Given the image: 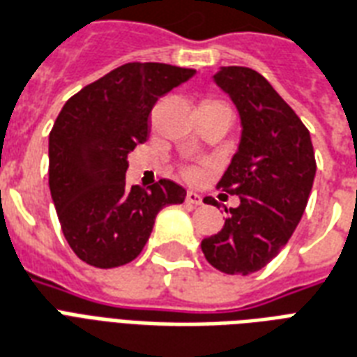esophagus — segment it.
Returning a JSON list of instances; mask_svg holds the SVG:
<instances>
[{"mask_svg":"<svg viewBox=\"0 0 357 357\" xmlns=\"http://www.w3.org/2000/svg\"><path fill=\"white\" fill-rule=\"evenodd\" d=\"M186 203H190V205H195V207H197V205H201V203H203V197H201L197 192H188V194H186Z\"/></svg>","mask_w":357,"mask_h":357,"instance_id":"esophagus-1","label":"esophagus"}]
</instances>
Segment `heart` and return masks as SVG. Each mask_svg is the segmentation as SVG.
Returning a JSON list of instances; mask_svg holds the SVG:
<instances>
[{
    "label": "heart",
    "mask_w": 357,
    "mask_h": 357,
    "mask_svg": "<svg viewBox=\"0 0 357 357\" xmlns=\"http://www.w3.org/2000/svg\"><path fill=\"white\" fill-rule=\"evenodd\" d=\"M182 176H186V178H195V176H197V169L184 167L182 169Z\"/></svg>",
    "instance_id": "1"
}]
</instances>
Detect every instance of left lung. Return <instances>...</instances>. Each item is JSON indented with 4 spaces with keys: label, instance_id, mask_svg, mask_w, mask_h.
Listing matches in <instances>:
<instances>
[{
    "label": "left lung",
    "instance_id": "obj_1",
    "mask_svg": "<svg viewBox=\"0 0 357 357\" xmlns=\"http://www.w3.org/2000/svg\"><path fill=\"white\" fill-rule=\"evenodd\" d=\"M214 80L237 105L243 137L218 188L239 195L224 227L201 241L213 267L227 275L264 269L299 224L316 175L309 130L264 75L250 67H222ZM208 205H218L205 197Z\"/></svg>",
    "mask_w": 357,
    "mask_h": 357
}]
</instances>
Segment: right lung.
I'll use <instances>...</instances> for the list:
<instances>
[{
	"label": "right lung",
	"instance_id": "1",
	"mask_svg": "<svg viewBox=\"0 0 357 357\" xmlns=\"http://www.w3.org/2000/svg\"><path fill=\"white\" fill-rule=\"evenodd\" d=\"M195 69L131 61L84 86L56 118L48 137V186L71 250L101 269L126 265L146 245L156 214L186 190L162 178L126 184L128 154L149 137L156 101Z\"/></svg>",
	"mask_w": 357,
	"mask_h": 357
}]
</instances>
